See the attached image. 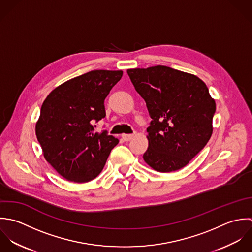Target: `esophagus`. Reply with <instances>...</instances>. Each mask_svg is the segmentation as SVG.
<instances>
[{
  "instance_id": "obj_1",
  "label": "esophagus",
  "mask_w": 252,
  "mask_h": 252,
  "mask_svg": "<svg viewBox=\"0 0 252 252\" xmlns=\"http://www.w3.org/2000/svg\"><path fill=\"white\" fill-rule=\"evenodd\" d=\"M132 137H133L132 134H122V138L124 141H129L132 139Z\"/></svg>"
}]
</instances>
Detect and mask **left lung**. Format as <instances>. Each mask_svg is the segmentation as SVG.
I'll list each match as a JSON object with an SVG mask.
<instances>
[{"label":"left lung","mask_w":252,"mask_h":252,"mask_svg":"<svg viewBox=\"0 0 252 252\" xmlns=\"http://www.w3.org/2000/svg\"><path fill=\"white\" fill-rule=\"evenodd\" d=\"M126 72L152 119L145 162L159 172L184 167L212 134L216 105L206 85L195 75L162 65Z\"/></svg>","instance_id":"obj_1"}]
</instances>
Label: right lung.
<instances>
[{
    "label": "right lung",
    "instance_id": "add662e5",
    "mask_svg": "<svg viewBox=\"0 0 252 252\" xmlns=\"http://www.w3.org/2000/svg\"><path fill=\"white\" fill-rule=\"evenodd\" d=\"M123 71L94 70L55 88L44 101L36 135L45 158L66 180L85 183L104 167L119 143L107 131L94 132L105 118L104 100Z\"/></svg>",
    "mask_w": 252,
    "mask_h": 252
}]
</instances>
